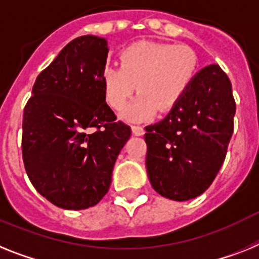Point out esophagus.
Segmentation results:
<instances>
[{
  "label": "esophagus",
  "instance_id": "obj_1",
  "mask_svg": "<svg viewBox=\"0 0 259 259\" xmlns=\"http://www.w3.org/2000/svg\"><path fill=\"white\" fill-rule=\"evenodd\" d=\"M132 132L134 136H143L145 134V129L142 126H138V125H133Z\"/></svg>",
  "mask_w": 259,
  "mask_h": 259
}]
</instances>
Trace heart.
Masks as SVG:
<instances>
[{"label":"heart","instance_id":"heart-1","mask_svg":"<svg viewBox=\"0 0 259 259\" xmlns=\"http://www.w3.org/2000/svg\"><path fill=\"white\" fill-rule=\"evenodd\" d=\"M197 73V53L185 44L134 42L122 49L120 65L104 67V98L112 109L121 111L138 87L141 95L125 116L134 121L147 120L155 116L157 109L167 112L176 107Z\"/></svg>","mask_w":259,"mask_h":259}]
</instances>
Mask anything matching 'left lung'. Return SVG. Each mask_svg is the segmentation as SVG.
Segmentation results:
<instances>
[{
    "label": "left lung",
    "instance_id": "obj_1",
    "mask_svg": "<svg viewBox=\"0 0 259 259\" xmlns=\"http://www.w3.org/2000/svg\"><path fill=\"white\" fill-rule=\"evenodd\" d=\"M232 84L219 65L198 71L179 104L146 126V168L155 192L189 201L210 188L233 134Z\"/></svg>",
    "mask_w": 259,
    "mask_h": 259
}]
</instances>
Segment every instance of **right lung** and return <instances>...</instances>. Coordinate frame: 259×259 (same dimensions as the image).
I'll use <instances>...</instances> for the list:
<instances>
[{
    "mask_svg": "<svg viewBox=\"0 0 259 259\" xmlns=\"http://www.w3.org/2000/svg\"><path fill=\"white\" fill-rule=\"evenodd\" d=\"M108 41L71 40L37 75L23 113L22 155L33 188L57 207L84 210L109 190L132 129L105 103Z\"/></svg>",
    "mask_w": 259,
    "mask_h": 259,
    "instance_id": "add662e5",
    "label": "right lung"
}]
</instances>
